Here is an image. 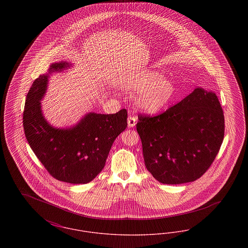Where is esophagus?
I'll list each match as a JSON object with an SVG mask.
<instances>
[{"mask_svg": "<svg viewBox=\"0 0 248 248\" xmlns=\"http://www.w3.org/2000/svg\"><path fill=\"white\" fill-rule=\"evenodd\" d=\"M127 124L128 127H134L137 124V118L134 116H129L127 119Z\"/></svg>", "mask_w": 248, "mask_h": 248, "instance_id": "34e87169", "label": "esophagus"}]
</instances>
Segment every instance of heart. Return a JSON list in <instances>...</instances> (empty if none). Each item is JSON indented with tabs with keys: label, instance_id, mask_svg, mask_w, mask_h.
Here are the masks:
<instances>
[{
	"label": "heart",
	"instance_id": "b5f03b06",
	"mask_svg": "<svg viewBox=\"0 0 248 248\" xmlns=\"http://www.w3.org/2000/svg\"><path fill=\"white\" fill-rule=\"evenodd\" d=\"M123 89L136 94V107L147 113H158L172 100L176 87L172 81L154 70H143L127 77L123 83Z\"/></svg>",
	"mask_w": 248,
	"mask_h": 248
}]
</instances>
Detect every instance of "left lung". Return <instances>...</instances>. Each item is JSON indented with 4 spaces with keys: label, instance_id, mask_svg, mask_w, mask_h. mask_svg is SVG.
Masks as SVG:
<instances>
[{
    "label": "left lung",
    "instance_id": "obj_1",
    "mask_svg": "<svg viewBox=\"0 0 248 248\" xmlns=\"http://www.w3.org/2000/svg\"><path fill=\"white\" fill-rule=\"evenodd\" d=\"M224 113L217 94L195 88L164 113L139 115L146 168L164 184H182L202 177L224 138Z\"/></svg>",
    "mask_w": 248,
    "mask_h": 248
}]
</instances>
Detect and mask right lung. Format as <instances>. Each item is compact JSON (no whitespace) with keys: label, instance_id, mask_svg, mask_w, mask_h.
<instances>
[{"label":"right lung","instance_id":"right-lung-1","mask_svg":"<svg viewBox=\"0 0 248 248\" xmlns=\"http://www.w3.org/2000/svg\"><path fill=\"white\" fill-rule=\"evenodd\" d=\"M71 66L66 61L52 63L47 72L33 82L26 97L23 127L31 150L52 177L71 184H86L104 168L113 142L127 126V111L87 112L66 128L49 124L41 101L46 94L50 75Z\"/></svg>","mask_w":248,"mask_h":248}]
</instances>
